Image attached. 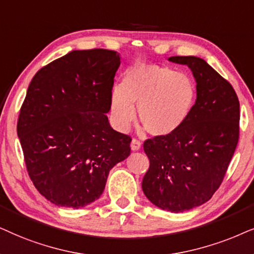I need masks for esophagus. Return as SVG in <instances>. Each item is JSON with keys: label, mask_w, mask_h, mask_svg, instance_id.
Returning a JSON list of instances; mask_svg holds the SVG:
<instances>
[{"label": "esophagus", "mask_w": 254, "mask_h": 254, "mask_svg": "<svg viewBox=\"0 0 254 254\" xmlns=\"http://www.w3.org/2000/svg\"><path fill=\"white\" fill-rule=\"evenodd\" d=\"M141 146V143L138 139H132L131 140V150L132 151H138Z\"/></svg>", "instance_id": "34e87169"}]
</instances>
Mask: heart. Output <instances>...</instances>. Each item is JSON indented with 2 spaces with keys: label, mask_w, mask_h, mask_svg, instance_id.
<instances>
[{
  "label": "heart",
  "mask_w": 254,
  "mask_h": 254,
  "mask_svg": "<svg viewBox=\"0 0 254 254\" xmlns=\"http://www.w3.org/2000/svg\"><path fill=\"white\" fill-rule=\"evenodd\" d=\"M196 87L184 73L155 65H137L125 73L123 83L115 86L110 97L111 118L120 130L136 117L152 136L177 132L194 109Z\"/></svg>",
  "instance_id": "b5f03b06"
}]
</instances>
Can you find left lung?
I'll return each instance as SVG.
<instances>
[{
  "instance_id": "obj_1",
  "label": "left lung",
  "mask_w": 254,
  "mask_h": 254,
  "mask_svg": "<svg viewBox=\"0 0 254 254\" xmlns=\"http://www.w3.org/2000/svg\"><path fill=\"white\" fill-rule=\"evenodd\" d=\"M190 68L196 101L177 132L145 140L150 168L141 188L162 210L182 212L202 205L221 186L239 138V101L231 84L197 57H171Z\"/></svg>"
}]
</instances>
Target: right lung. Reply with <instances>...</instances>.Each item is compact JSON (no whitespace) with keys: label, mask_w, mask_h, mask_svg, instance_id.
Wrapping results in <instances>:
<instances>
[{"label":"right lung","mask_w":254,"mask_h":254,"mask_svg":"<svg viewBox=\"0 0 254 254\" xmlns=\"http://www.w3.org/2000/svg\"><path fill=\"white\" fill-rule=\"evenodd\" d=\"M116 51L75 50L36 73L17 134L30 179L46 200L79 209L102 195L109 172L130 155L131 138L110 127Z\"/></svg>","instance_id":"obj_1"}]
</instances>
